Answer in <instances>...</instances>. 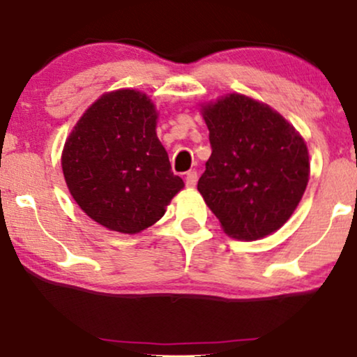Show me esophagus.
I'll return each mask as SVG.
<instances>
[{"mask_svg":"<svg viewBox=\"0 0 357 357\" xmlns=\"http://www.w3.org/2000/svg\"><path fill=\"white\" fill-rule=\"evenodd\" d=\"M184 183H186L188 188H194L196 186L197 183V171H189V173L186 174V179H184Z\"/></svg>","mask_w":357,"mask_h":357,"instance_id":"esophagus-1","label":"esophagus"}]
</instances>
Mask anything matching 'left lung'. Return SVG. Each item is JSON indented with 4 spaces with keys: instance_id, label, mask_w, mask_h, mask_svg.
Here are the masks:
<instances>
[{
    "instance_id": "obj_1",
    "label": "left lung",
    "mask_w": 357,
    "mask_h": 357,
    "mask_svg": "<svg viewBox=\"0 0 357 357\" xmlns=\"http://www.w3.org/2000/svg\"><path fill=\"white\" fill-rule=\"evenodd\" d=\"M211 158L197 189L231 237L257 241L290 219L310 176L295 128L264 103L231 93L204 107Z\"/></svg>"
}]
</instances>
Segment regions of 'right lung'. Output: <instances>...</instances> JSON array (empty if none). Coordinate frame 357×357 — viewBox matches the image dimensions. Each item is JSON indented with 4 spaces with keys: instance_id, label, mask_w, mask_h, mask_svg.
<instances>
[{
    "instance_id": "right-lung-1",
    "label": "right lung",
    "mask_w": 357,
    "mask_h": 357,
    "mask_svg": "<svg viewBox=\"0 0 357 357\" xmlns=\"http://www.w3.org/2000/svg\"><path fill=\"white\" fill-rule=\"evenodd\" d=\"M69 191L110 231L137 234L163 218L184 183L156 137V110L137 90H116L85 112L62 151Z\"/></svg>"
}]
</instances>
